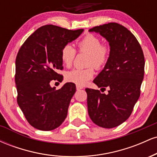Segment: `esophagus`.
Instances as JSON below:
<instances>
[{"instance_id": "34e87169", "label": "esophagus", "mask_w": 157, "mask_h": 157, "mask_svg": "<svg viewBox=\"0 0 157 157\" xmlns=\"http://www.w3.org/2000/svg\"><path fill=\"white\" fill-rule=\"evenodd\" d=\"M76 89H77V90H80V89H83V87H82V86H78V85H77Z\"/></svg>"}]
</instances>
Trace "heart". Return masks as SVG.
<instances>
[{
	"instance_id": "b5f03b06",
	"label": "heart",
	"mask_w": 157,
	"mask_h": 157,
	"mask_svg": "<svg viewBox=\"0 0 157 157\" xmlns=\"http://www.w3.org/2000/svg\"><path fill=\"white\" fill-rule=\"evenodd\" d=\"M77 46L80 51L89 54V63L93 64L94 67L102 68L109 60L110 47L107 45H102L101 40L97 36L88 34L79 41ZM75 55L76 50L71 44L65 45L61 49V60L66 67H70L72 65ZM94 75V70L91 66L86 68H74L66 73V78L68 82L84 86L92 78Z\"/></svg>"
}]
</instances>
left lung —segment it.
<instances>
[{"instance_id": "8db88e82", "label": "left lung", "mask_w": 157, "mask_h": 157, "mask_svg": "<svg viewBox=\"0 0 157 157\" xmlns=\"http://www.w3.org/2000/svg\"><path fill=\"white\" fill-rule=\"evenodd\" d=\"M89 31L100 34L109 42L110 55L93 81L98 88H109V94L86 89L88 112L94 123L112 128L130 117L140 97L145 68L143 52L135 36L119 23H109Z\"/></svg>"}]
</instances>
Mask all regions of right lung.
I'll return each mask as SVG.
<instances>
[{
	"instance_id": "add662e5",
	"label": "right lung",
	"mask_w": 157,
	"mask_h": 157,
	"mask_svg": "<svg viewBox=\"0 0 157 157\" xmlns=\"http://www.w3.org/2000/svg\"><path fill=\"white\" fill-rule=\"evenodd\" d=\"M83 29L68 30L54 25L37 29L20 48L15 61L17 101L32 126L41 131L57 128L67 117L71 97L76 91L73 82L56 90L52 80H63L61 49L76 40Z\"/></svg>"
}]
</instances>
